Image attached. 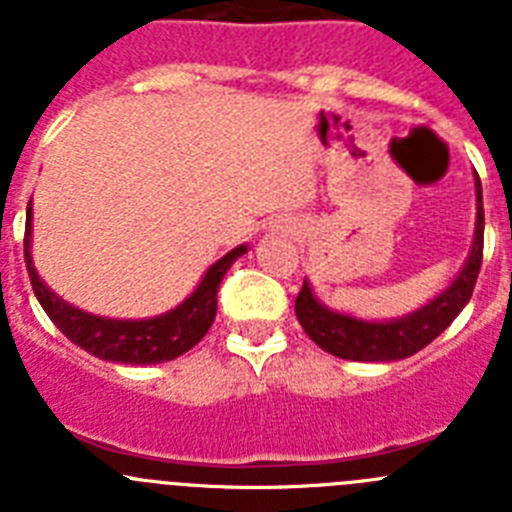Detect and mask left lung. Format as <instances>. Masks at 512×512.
<instances>
[{
    "label": "left lung",
    "mask_w": 512,
    "mask_h": 512,
    "mask_svg": "<svg viewBox=\"0 0 512 512\" xmlns=\"http://www.w3.org/2000/svg\"><path fill=\"white\" fill-rule=\"evenodd\" d=\"M477 189V225H474V241L467 261L461 266L459 277L433 297L428 305L410 312L405 318L369 323L354 315L330 310L318 297L312 295L310 282H302L300 295L295 300V312L307 336L318 343L323 351L351 361H397L418 354L433 338L454 323V318L464 310L474 292V284L482 266V243H485V210H482V184L474 174Z\"/></svg>",
    "instance_id": "1"
}]
</instances>
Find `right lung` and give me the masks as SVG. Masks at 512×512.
I'll list each match as a JSON object with an SVG mask.
<instances>
[{
	"label": "right lung",
	"mask_w": 512,
	"mask_h": 512,
	"mask_svg": "<svg viewBox=\"0 0 512 512\" xmlns=\"http://www.w3.org/2000/svg\"><path fill=\"white\" fill-rule=\"evenodd\" d=\"M30 238H33V207H27L25 220V264L35 297L48 312L53 325L71 343L81 346L97 359L117 361V364H161V361L176 359V356L187 354L189 348L197 346L215 320L220 282H223L230 266L235 264V259L248 251V246L243 243V246L225 253L223 259L215 261L207 269L192 295L182 305H176L174 310L156 315V318L115 320L79 310L45 287L43 279L35 271L33 253H30L33 241Z\"/></svg>",
	"instance_id": "add662e5"
}]
</instances>
